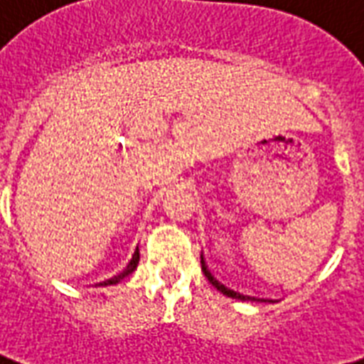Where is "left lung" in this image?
<instances>
[{
  "label": "left lung",
  "instance_id": "left-lung-1",
  "mask_svg": "<svg viewBox=\"0 0 364 364\" xmlns=\"http://www.w3.org/2000/svg\"><path fill=\"white\" fill-rule=\"evenodd\" d=\"M200 266H203L204 276L208 278L210 284L214 285V287H216L218 291L223 293V295H228V297H231V299H241V301H264V299L249 297V295H243V293H237V291H233V289H230V287H225V285H223L222 282H218V279L214 278L212 274H210V270H208V268H206V264H204V258H203V257H200Z\"/></svg>",
  "mask_w": 364,
  "mask_h": 364
}]
</instances>
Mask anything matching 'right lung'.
<instances>
[{"mask_svg": "<svg viewBox=\"0 0 364 364\" xmlns=\"http://www.w3.org/2000/svg\"><path fill=\"white\" fill-rule=\"evenodd\" d=\"M139 258H141V255H139V250H136V252H134L133 260H131V262H129L127 268H125V270L121 272L119 276H115V278L107 279V282H104V284H102V285H114V284H119L121 279H123V278H127L129 274H133V272L136 270V266H139Z\"/></svg>", "mask_w": 364, "mask_h": 364, "instance_id": "right-lung-1", "label": "right lung"}]
</instances>
